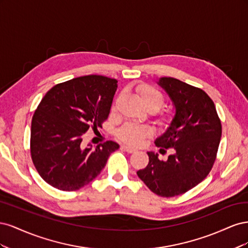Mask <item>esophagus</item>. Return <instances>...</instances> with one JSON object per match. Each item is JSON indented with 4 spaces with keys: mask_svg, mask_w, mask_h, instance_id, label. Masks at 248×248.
Here are the masks:
<instances>
[{
    "mask_svg": "<svg viewBox=\"0 0 248 248\" xmlns=\"http://www.w3.org/2000/svg\"><path fill=\"white\" fill-rule=\"evenodd\" d=\"M122 149H124L126 152H128V153H133V152H136V149H133V148H131V147H128V146H125V145H123L122 146Z\"/></svg>",
    "mask_w": 248,
    "mask_h": 248,
    "instance_id": "obj_1",
    "label": "esophagus"
}]
</instances>
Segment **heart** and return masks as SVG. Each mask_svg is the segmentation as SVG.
Returning <instances> with one entry per match:
<instances>
[{
	"mask_svg": "<svg viewBox=\"0 0 248 248\" xmlns=\"http://www.w3.org/2000/svg\"><path fill=\"white\" fill-rule=\"evenodd\" d=\"M138 95L140 99L148 110L159 109L164 102L163 95L156 88L150 85H141L138 88ZM118 136L127 145L139 147L148 138L152 136L151 127L147 125L125 124L118 131Z\"/></svg>",
	"mask_w": 248,
	"mask_h": 248,
	"instance_id": "1",
	"label": "heart"
}]
</instances>
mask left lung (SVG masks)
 <instances>
[{"mask_svg":"<svg viewBox=\"0 0 248 248\" xmlns=\"http://www.w3.org/2000/svg\"><path fill=\"white\" fill-rule=\"evenodd\" d=\"M175 108L168 128L155 140L159 151L172 148L168 160L150 151L147 167L137 171L148 188L163 198L190 190L211 170L221 138V123L212 99L202 89L172 78L157 81Z\"/></svg>","mask_w":248,"mask_h":248,"instance_id":"obj_1","label":"left lung"}]
</instances>
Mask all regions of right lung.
Returning <instances> with one entry per match:
<instances>
[{"instance_id":"right-lung-1","label":"right lung","mask_w":248,"mask_h":248,"mask_svg":"<svg viewBox=\"0 0 248 248\" xmlns=\"http://www.w3.org/2000/svg\"><path fill=\"white\" fill-rule=\"evenodd\" d=\"M118 80L86 76L52 87L35 110L31 155L41 178L57 189L78 190L100 174L119 149L108 140L95 148L82 146L89 130L101 127L109 115Z\"/></svg>"}]
</instances>
